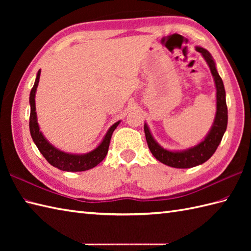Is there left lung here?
Segmentation results:
<instances>
[{"instance_id":"left-lung-1","label":"left lung","mask_w":251,"mask_h":251,"mask_svg":"<svg viewBox=\"0 0 251 251\" xmlns=\"http://www.w3.org/2000/svg\"><path fill=\"white\" fill-rule=\"evenodd\" d=\"M196 50L201 52L209 66L217 89V112L209 134L201 143L193 148H190L185 151L173 152L159 146L154 140L147 124H145L146 139L153 156L161 163L175 168H191L208 161L216 152L218 146L220 145L227 126V106L226 101V89L222 78L218 74L216 63L212 59L210 52L202 47H196Z\"/></svg>"}]
</instances>
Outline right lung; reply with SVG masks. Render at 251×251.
I'll return each instance as SVG.
<instances>
[{
    "label": "right lung",
    "mask_w": 251,
    "mask_h": 251,
    "mask_svg": "<svg viewBox=\"0 0 251 251\" xmlns=\"http://www.w3.org/2000/svg\"><path fill=\"white\" fill-rule=\"evenodd\" d=\"M41 71L37 72V75L35 78V82L33 87L31 89L30 93V134L32 139H33L35 146L39 149V151L42 153L46 161L49 162L51 166H54L58 169L63 170V172H85V170L92 169L95 166L103 161L106 153L109 150L110 140L112 134L115 130L117 125L120 124V122H116L115 124L110 127V129L106 132L104 136L102 142L93 150L92 152L86 154H69L66 152H62L58 150L54 146H51L50 143L46 140V138L43 136V134L40 131L39 124H37L36 119V112H35V92L36 87L39 85L40 81Z\"/></svg>",
    "instance_id": "obj_1"
}]
</instances>
